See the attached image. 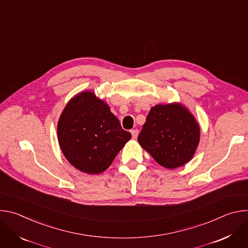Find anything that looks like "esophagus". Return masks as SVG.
<instances>
[{"mask_svg":"<svg viewBox=\"0 0 248 248\" xmlns=\"http://www.w3.org/2000/svg\"><path fill=\"white\" fill-rule=\"evenodd\" d=\"M131 135H132V138H134V139H136L137 138V136H138V129H132L131 131Z\"/></svg>","mask_w":248,"mask_h":248,"instance_id":"1","label":"esophagus"}]
</instances>
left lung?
<instances>
[{
	"label": "left lung",
	"instance_id": "left-lung-1",
	"mask_svg": "<svg viewBox=\"0 0 248 248\" xmlns=\"http://www.w3.org/2000/svg\"><path fill=\"white\" fill-rule=\"evenodd\" d=\"M137 140L159 165L172 170L193 158L199 144L200 127L182 103L159 104L150 109Z\"/></svg>",
	"mask_w": 248,
	"mask_h": 248
}]
</instances>
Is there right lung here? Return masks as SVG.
Wrapping results in <instances>:
<instances>
[{"label":"right lung","mask_w":248,"mask_h":248,"mask_svg":"<svg viewBox=\"0 0 248 248\" xmlns=\"http://www.w3.org/2000/svg\"><path fill=\"white\" fill-rule=\"evenodd\" d=\"M60 148L75 168L89 174L107 170L131 134L122 128L109 105L94 92L70 99L57 126Z\"/></svg>","instance_id":"add662e5"}]
</instances>
